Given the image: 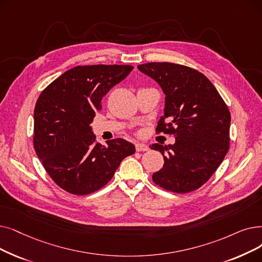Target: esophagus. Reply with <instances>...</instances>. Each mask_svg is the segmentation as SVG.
Segmentation results:
<instances>
[{"instance_id": "obj_1", "label": "esophagus", "mask_w": 262, "mask_h": 262, "mask_svg": "<svg viewBox=\"0 0 262 262\" xmlns=\"http://www.w3.org/2000/svg\"><path fill=\"white\" fill-rule=\"evenodd\" d=\"M136 151L137 152H145V151H149V146H147L146 144H143V143H136Z\"/></svg>"}]
</instances>
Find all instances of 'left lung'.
<instances>
[{"label": "left lung", "mask_w": 262, "mask_h": 262, "mask_svg": "<svg viewBox=\"0 0 262 262\" xmlns=\"http://www.w3.org/2000/svg\"><path fill=\"white\" fill-rule=\"evenodd\" d=\"M138 70L161 85L165 115L156 133L173 135L174 144H152L164 156V167L153 173L156 185L186 194L201 187L229 150L230 111L209 79L188 66L145 63Z\"/></svg>", "instance_id": "1"}]
</instances>
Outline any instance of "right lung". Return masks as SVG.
Wrapping results in <instances>:
<instances>
[{
    "mask_svg": "<svg viewBox=\"0 0 262 262\" xmlns=\"http://www.w3.org/2000/svg\"><path fill=\"white\" fill-rule=\"evenodd\" d=\"M130 65L76 66L40 93L34 109L33 144L54 183L74 195L104 187L135 145L122 138L96 141L90 124L101 99L133 71Z\"/></svg>",
    "mask_w": 262,
    "mask_h": 262,
    "instance_id": "add662e5",
    "label": "right lung"
}]
</instances>
